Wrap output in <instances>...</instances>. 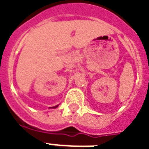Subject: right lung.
<instances>
[{
  "mask_svg": "<svg viewBox=\"0 0 149 149\" xmlns=\"http://www.w3.org/2000/svg\"><path fill=\"white\" fill-rule=\"evenodd\" d=\"M57 106H58V105H56V106H55V107H52V108H53V109H56V108Z\"/></svg>",
  "mask_w": 149,
  "mask_h": 149,
  "instance_id": "add662e5",
  "label": "right lung"
}]
</instances>
